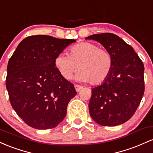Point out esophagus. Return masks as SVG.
Wrapping results in <instances>:
<instances>
[{
    "instance_id": "1",
    "label": "esophagus",
    "mask_w": 153,
    "mask_h": 153,
    "mask_svg": "<svg viewBox=\"0 0 153 153\" xmlns=\"http://www.w3.org/2000/svg\"><path fill=\"white\" fill-rule=\"evenodd\" d=\"M74 87H75V90H76V92H79L80 90L83 88V87L81 85H74Z\"/></svg>"
}]
</instances>
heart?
<instances>
[{
  "instance_id": "1",
  "label": "heart",
  "mask_w": 153,
  "mask_h": 153,
  "mask_svg": "<svg viewBox=\"0 0 153 153\" xmlns=\"http://www.w3.org/2000/svg\"><path fill=\"white\" fill-rule=\"evenodd\" d=\"M55 64L66 79L80 69L76 79L80 82H90L91 85H100L106 80L113 66L111 54L97 45L84 42L73 45L67 53L58 54Z\"/></svg>"
}]
</instances>
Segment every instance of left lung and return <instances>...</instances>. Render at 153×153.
<instances>
[{"mask_svg": "<svg viewBox=\"0 0 153 153\" xmlns=\"http://www.w3.org/2000/svg\"><path fill=\"white\" fill-rule=\"evenodd\" d=\"M85 39L99 42L113 58L109 76L92 89L91 117L101 126L122 124L134 114L144 95L143 63L133 48L114 34H96Z\"/></svg>", "mask_w": 153, "mask_h": 153, "instance_id": "left-lung-1", "label": "left lung"}]
</instances>
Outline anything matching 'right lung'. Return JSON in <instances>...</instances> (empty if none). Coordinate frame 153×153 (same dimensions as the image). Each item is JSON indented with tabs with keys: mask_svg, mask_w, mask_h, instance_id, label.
I'll use <instances>...</instances> for the list:
<instances>
[{
	"mask_svg": "<svg viewBox=\"0 0 153 153\" xmlns=\"http://www.w3.org/2000/svg\"><path fill=\"white\" fill-rule=\"evenodd\" d=\"M74 42L48 35L30 36L9 59L6 85L10 102L31 127L54 128L66 116L68 103L76 92L56 67L55 59Z\"/></svg>",
	"mask_w": 153,
	"mask_h": 153,
	"instance_id": "right-lung-1",
	"label": "right lung"
}]
</instances>
